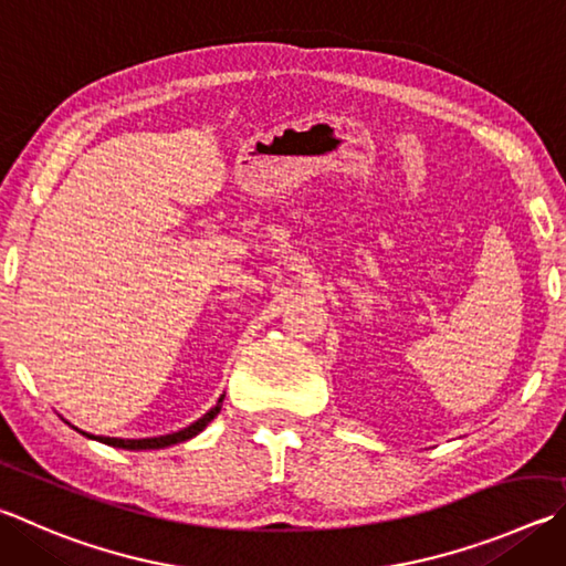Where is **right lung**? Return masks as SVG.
Here are the masks:
<instances>
[{
	"label": "right lung",
	"instance_id": "1",
	"mask_svg": "<svg viewBox=\"0 0 566 566\" xmlns=\"http://www.w3.org/2000/svg\"><path fill=\"white\" fill-rule=\"evenodd\" d=\"M222 408V398L218 400V406L210 408L208 413H205L200 420H195L192 426L178 430V433H168V436H160V438H140V440H123V438H96L101 443L113 446V448H123V450H156V448H168V446H176L182 443V440H190L200 433V430L210 423V420L220 413ZM91 438V436H88Z\"/></svg>",
	"mask_w": 566,
	"mask_h": 566
}]
</instances>
